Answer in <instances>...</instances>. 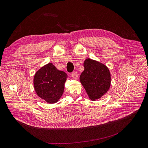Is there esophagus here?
<instances>
[{
	"mask_svg": "<svg viewBox=\"0 0 148 148\" xmlns=\"http://www.w3.org/2000/svg\"><path fill=\"white\" fill-rule=\"evenodd\" d=\"M72 77H73V79L77 80L78 79V74L76 72H73L72 73Z\"/></svg>",
	"mask_w": 148,
	"mask_h": 148,
	"instance_id": "1",
	"label": "esophagus"
}]
</instances>
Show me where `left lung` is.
I'll return each instance as SVG.
<instances>
[{
    "label": "left lung",
    "instance_id": "obj_1",
    "mask_svg": "<svg viewBox=\"0 0 148 148\" xmlns=\"http://www.w3.org/2000/svg\"><path fill=\"white\" fill-rule=\"evenodd\" d=\"M84 71L80 76L82 85L91 101H96L105 95L110 89L111 74L106 65L96 60L86 58Z\"/></svg>",
    "mask_w": 148,
    "mask_h": 148
}]
</instances>
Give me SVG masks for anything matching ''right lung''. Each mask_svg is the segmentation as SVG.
Wrapping results in <instances>:
<instances>
[{
  "label": "right lung",
  "instance_id": "add662e5",
  "mask_svg": "<svg viewBox=\"0 0 148 148\" xmlns=\"http://www.w3.org/2000/svg\"><path fill=\"white\" fill-rule=\"evenodd\" d=\"M68 75L52 63L44 65L35 73L34 86L36 95L48 103H55L61 98Z\"/></svg>",
  "mask_w": 148,
  "mask_h": 148
}]
</instances>
